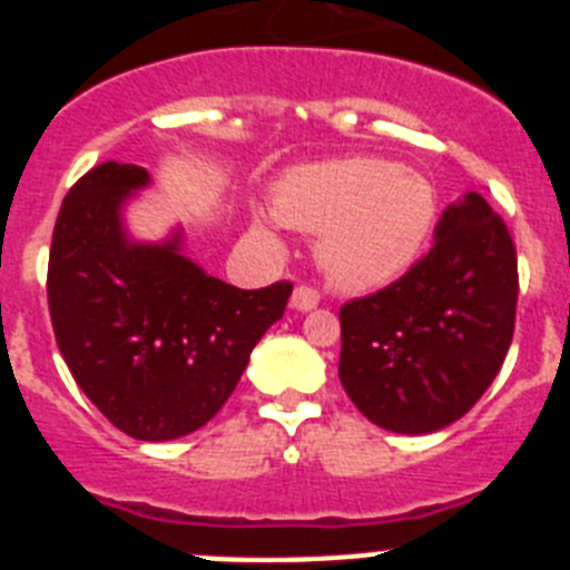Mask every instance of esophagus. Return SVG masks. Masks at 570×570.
<instances>
[{
    "instance_id": "34e87169",
    "label": "esophagus",
    "mask_w": 570,
    "mask_h": 570,
    "mask_svg": "<svg viewBox=\"0 0 570 570\" xmlns=\"http://www.w3.org/2000/svg\"><path fill=\"white\" fill-rule=\"evenodd\" d=\"M316 305H320V294H316L314 288H308V285H299V288L294 291V296H291V308L299 311V314L314 311Z\"/></svg>"
}]
</instances>
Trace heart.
Returning a JSON list of instances; mask_svg holds the SVG:
<instances>
[{"mask_svg":"<svg viewBox=\"0 0 570 570\" xmlns=\"http://www.w3.org/2000/svg\"><path fill=\"white\" fill-rule=\"evenodd\" d=\"M276 216L322 236L320 262L336 285L374 291L425 248L436 196L425 176L391 159H336L291 170L276 190Z\"/></svg>","mask_w":570,"mask_h":570,"instance_id":"obj_1","label":"heart"}]
</instances>
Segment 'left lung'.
<instances>
[{"label": "left lung", "instance_id": "1", "mask_svg": "<svg viewBox=\"0 0 570 570\" xmlns=\"http://www.w3.org/2000/svg\"><path fill=\"white\" fill-rule=\"evenodd\" d=\"M517 248L476 190L442 210L414 268L340 311V382L374 425L434 434L500 374L517 316Z\"/></svg>", "mask_w": 570, "mask_h": 570}]
</instances>
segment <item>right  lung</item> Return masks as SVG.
I'll return each instance as SVG.
<instances>
[{
    "instance_id": "add662e5",
    "label": "right lung",
    "mask_w": 570,
    "mask_h": 570,
    "mask_svg": "<svg viewBox=\"0 0 570 570\" xmlns=\"http://www.w3.org/2000/svg\"><path fill=\"white\" fill-rule=\"evenodd\" d=\"M148 185L139 165L102 163L68 190L50 242L48 308L85 396L134 440L168 442L228 402L294 288L242 291L205 274L183 254V228L134 239L125 205Z\"/></svg>"
}]
</instances>
